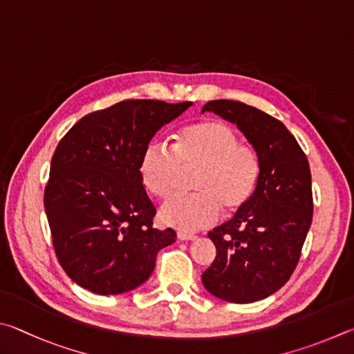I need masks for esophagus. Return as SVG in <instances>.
Instances as JSON below:
<instances>
[{"label": "esophagus", "mask_w": 354, "mask_h": 354, "mask_svg": "<svg viewBox=\"0 0 354 354\" xmlns=\"http://www.w3.org/2000/svg\"><path fill=\"white\" fill-rule=\"evenodd\" d=\"M177 238L180 239V241H194V239H197L196 234L187 233V232H178V233H177Z\"/></svg>", "instance_id": "1"}]
</instances>
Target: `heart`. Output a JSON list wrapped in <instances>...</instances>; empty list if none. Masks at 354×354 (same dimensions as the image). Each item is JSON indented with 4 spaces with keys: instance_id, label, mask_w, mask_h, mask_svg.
Returning <instances> with one entry per match:
<instances>
[{
    "instance_id": "b5f03b06",
    "label": "heart",
    "mask_w": 354,
    "mask_h": 354,
    "mask_svg": "<svg viewBox=\"0 0 354 354\" xmlns=\"http://www.w3.org/2000/svg\"><path fill=\"white\" fill-rule=\"evenodd\" d=\"M140 177L145 188L158 199H169L197 171L196 194L178 196L163 205L160 219L183 232L213 225L221 209L236 213L249 205L261 177V161L255 149L239 142L230 124L207 120L177 132L172 149L151 142L142 151Z\"/></svg>"
}]
</instances>
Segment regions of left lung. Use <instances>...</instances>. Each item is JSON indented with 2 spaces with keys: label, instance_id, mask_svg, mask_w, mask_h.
I'll list each match as a JSON object with an SVG mask.
<instances>
[{
  "label": "left lung",
  "instance_id": "1",
  "mask_svg": "<svg viewBox=\"0 0 354 354\" xmlns=\"http://www.w3.org/2000/svg\"><path fill=\"white\" fill-rule=\"evenodd\" d=\"M203 111L236 124L258 153L261 177L249 205L208 233L216 258L202 283L230 303L263 300L288 283L311 227L308 158L286 126L257 107L219 99L207 102Z\"/></svg>",
  "mask_w": 354,
  "mask_h": 354
}]
</instances>
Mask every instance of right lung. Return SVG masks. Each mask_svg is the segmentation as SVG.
<instances>
[{
  "mask_svg": "<svg viewBox=\"0 0 354 354\" xmlns=\"http://www.w3.org/2000/svg\"><path fill=\"white\" fill-rule=\"evenodd\" d=\"M193 102L126 99L74 124L55 147L45 212L62 269L99 295L138 288L176 241L152 227L155 207L140 177L152 136Z\"/></svg>",
  "mask_w": 354,
  "mask_h": 354,
  "instance_id": "add662e5",
  "label": "right lung"
}]
</instances>
